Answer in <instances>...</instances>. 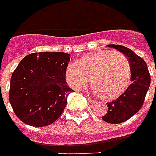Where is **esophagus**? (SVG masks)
I'll use <instances>...</instances> for the list:
<instances>
[{"label": "esophagus", "mask_w": 156, "mask_h": 156, "mask_svg": "<svg viewBox=\"0 0 156 156\" xmlns=\"http://www.w3.org/2000/svg\"><path fill=\"white\" fill-rule=\"evenodd\" d=\"M87 100H88V102L90 103V104H95V100H91V99H90V97H89V96H87Z\"/></svg>", "instance_id": "obj_1"}]
</instances>
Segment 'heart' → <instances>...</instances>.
Listing matches in <instances>:
<instances>
[{"mask_svg":"<svg viewBox=\"0 0 156 156\" xmlns=\"http://www.w3.org/2000/svg\"><path fill=\"white\" fill-rule=\"evenodd\" d=\"M88 78L91 90L101 100H115L130 85V63L122 52L102 50L87 54L66 66L65 79L71 88L82 90Z\"/></svg>","mask_w":156,"mask_h":156,"instance_id":"b5f03b06","label":"heart"}]
</instances>
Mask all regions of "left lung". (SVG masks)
<instances>
[{
	"mask_svg": "<svg viewBox=\"0 0 156 156\" xmlns=\"http://www.w3.org/2000/svg\"><path fill=\"white\" fill-rule=\"evenodd\" d=\"M125 54L131 66V81L128 89L116 100L107 103L108 112L102 116L104 121L119 124L127 121L143 107L151 84V76L144 60L128 48L118 44H108Z\"/></svg>",
	"mask_w": 156,
	"mask_h": 156,
	"instance_id": "left-lung-1",
	"label": "left lung"
}]
</instances>
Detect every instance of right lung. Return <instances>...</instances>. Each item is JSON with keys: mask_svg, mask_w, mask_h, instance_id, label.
Segmentation results:
<instances>
[{"mask_svg": "<svg viewBox=\"0 0 156 156\" xmlns=\"http://www.w3.org/2000/svg\"><path fill=\"white\" fill-rule=\"evenodd\" d=\"M69 54H29L18 64L10 80L9 100L14 113L27 125L49 126L60 117L73 91L65 79Z\"/></svg>", "mask_w": 156, "mask_h": 156, "instance_id": "1", "label": "right lung"}]
</instances>
